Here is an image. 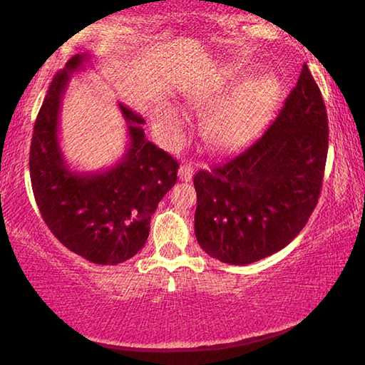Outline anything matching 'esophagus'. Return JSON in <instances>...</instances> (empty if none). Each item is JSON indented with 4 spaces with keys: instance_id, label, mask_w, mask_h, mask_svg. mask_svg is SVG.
<instances>
[{
    "instance_id": "esophagus-1",
    "label": "esophagus",
    "mask_w": 365,
    "mask_h": 365,
    "mask_svg": "<svg viewBox=\"0 0 365 365\" xmlns=\"http://www.w3.org/2000/svg\"><path fill=\"white\" fill-rule=\"evenodd\" d=\"M178 177H180L182 182H190L191 177H193V165L182 164L180 169H178Z\"/></svg>"
}]
</instances>
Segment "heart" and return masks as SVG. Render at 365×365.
I'll list each match as a JSON object with an SVG mask.
<instances>
[{
    "mask_svg": "<svg viewBox=\"0 0 365 365\" xmlns=\"http://www.w3.org/2000/svg\"><path fill=\"white\" fill-rule=\"evenodd\" d=\"M233 86L232 82L207 83L190 90L187 96L188 104L193 108L220 101L207 114L202 130L209 143L222 150L248 140L279 96V83L270 76L251 80L231 96ZM182 125L183 115L172 104H164L154 115V128L165 143H174Z\"/></svg>",
    "mask_w": 365,
    "mask_h": 365,
    "instance_id": "obj_1",
    "label": "heart"
}]
</instances>
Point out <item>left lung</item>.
<instances>
[{
  "label": "left lung",
  "instance_id": "1",
  "mask_svg": "<svg viewBox=\"0 0 365 365\" xmlns=\"http://www.w3.org/2000/svg\"><path fill=\"white\" fill-rule=\"evenodd\" d=\"M327 151V109L304 64L267 130L242 153L195 175L201 248L233 265L285 248L317 206Z\"/></svg>",
  "mask_w": 365,
  "mask_h": 365
}]
</instances>
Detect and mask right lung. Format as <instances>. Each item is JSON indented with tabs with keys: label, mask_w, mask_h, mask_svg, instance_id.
<instances>
[{
	"label": "right lung",
	"mask_w": 365,
	"mask_h": 365,
	"mask_svg": "<svg viewBox=\"0 0 365 365\" xmlns=\"http://www.w3.org/2000/svg\"><path fill=\"white\" fill-rule=\"evenodd\" d=\"M88 54L72 56L54 76L36 115L30 180L41 217L67 250L101 265L125 262L143 248L159 201L177 182L178 163L148 141L145 119L119 103L130 143L114 168L78 174L59 146V110L67 82Z\"/></svg>",
	"instance_id": "right-lung-1"
}]
</instances>
